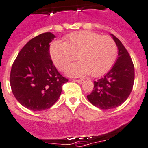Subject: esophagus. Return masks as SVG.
<instances>
[{"label":"esophagus","instance_id":"1","mask_svg":"<svg viewBox=\"0 0 148 148\" xmlns=\"http://www.w3.org/2000/svg\"><path fill=\"white\" fill-rule=\"evenodd\" d=\"M75 81V82H77V83H82V82H84L83 80H82V79H76V80H74Z\"/></svg>","mask_w":148,"mask_h":148}]
</instances>
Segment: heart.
Returning <instances> with one entry per match:
<instances>
[{
	"label": "heart",
	"instance_id": "heart-1",
	"mask_svg": "<svg viewBox=\"0 0 148 148\" xmlns=\"http://www.w3.org/2000/svg\"><path fill=\"white\" fill-rule=\"evenodd\" d=\"M51 58L60 70L65 69L78 55L79 61L68 67L71 77H99L112 67L118 56L115 42L108 36L88 30L69 34L64 42L55 41L49 48Z\"/></svg>",
	"mask_w": 148,
	"mask_h": 148
}]
</instances>
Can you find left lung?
Returning a JSON list of instances; mask_svg holds the SVG:
<instances>
[{
	"instance_id": "1",
	"label": "left lung",
	"mask_w": 148,
	"mask_h": 148,
	"mask_svg": "<svg viewBox=\"0 0 148 148\" xmlns=\"http://www.w3.org/2000/svg\"><path fill=\"white\" fill-rule=\"evenodd\" d=\"M118 49V57L111 69L97 81L90 94L87 96L93 105L110 110L121 105L130 95L134 82V66L121 41L110 34Z\"/></svg>"
}]
</instances>
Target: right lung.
I'll list each match as a JSON object with an SVG mask.
<instances>
[{"mask_svg": "<svg viewBox=\"0 0 148 148\" xmlns=\"http://www.w3.org/2000/svg\"><path fill=\"white\" fill-rule=\"evenodd\" d=\"M52 33L34 37L25 45L12 65L10 85L12 93L23 107L41 111L52 107L60 97L62 86L68 82L51 60Z\"/></svg>", "mask_w": 148, "mask_h": 148, "instance_id": "right-lung-1", "label": "right lung"}]
</instances>
